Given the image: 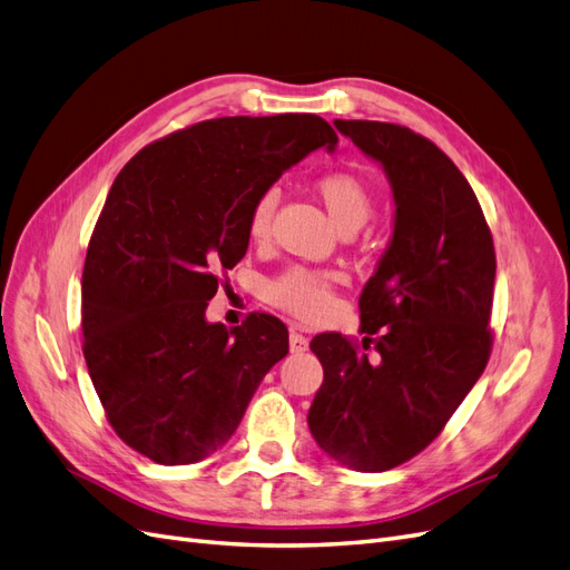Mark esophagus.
<instances>
[{
    "instance_id": "1",
    "label": "esophagus",
    "mask_w": 570,
    "mask_h": 570,
    "mask_svg": "<svg viewBox=\"0 0 570 570\" xmlns=\"http://www.w3.org/2000/svg\"><path fill=\"white\" fill-rule=\"evenodd\" d=\"M306 350H308V340H306L302 333L292 331V333H289V352H292V354H302V352H306Z\"/></svg>"
}]
</instances>
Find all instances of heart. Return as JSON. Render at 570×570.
<instances>
[{
    "label": "heart",
    "instance_id": "b5f03b06",
    "mask_svg": "<svg viewBox=\"0 0 570 570\" xmlns=\"http://www.w3.org/2000/svg\"><path fill=\"white\" fill-rule=\"evenodd\" d=\"M314 189L340 230L364 226L373 212L371 187L352 170H327L316 178ZM275 206L278 189L273 187L254 199L247 218L252 239H266ZM337 281L335 271L292 266L266 283V299L302 321H318L333 308Z\"/></svg>",
    "mask_w": 570,
    "mask_h": 570
}]
</instances>
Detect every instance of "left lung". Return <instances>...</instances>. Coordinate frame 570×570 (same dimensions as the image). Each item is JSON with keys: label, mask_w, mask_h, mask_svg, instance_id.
<instances>
[{"label": "left lung", "mask_w": 570, "mask_h": 570, "mask_svg": "<svg viewBox=\"0 0 570 570\" xmlns=\"http://www.w3.org/2000/svg\"><path fill=\"white\" fill-rule=\"evenodd\" d=\"M335 128L383 164L396 214L358 297L364 344L340 333L312 340L323 385L306 421L327 456L381 473L423 452L485 371L497 256L473 187L435 142L383 120Z\"/></svg>", "instance_id": "8db88e82"}]
</instances>
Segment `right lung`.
<instances>
[{
	"instance_id": "obj_1",
	"label": "right lung",
	"mask_w": 570,
	"mask_h": 570,
	"mask_svg": "<svg viewBox=\"0 0 570 570\" xmlns=\"http://www.w3.org/2000/svg\"><path fill=\"white\" fill-rule=\"evenodd\" d=\"M337 132L316 114L223 116L142 147L116 176L82 268V354L107 421L135 452H218L287 354L283 321L228 331L204 312L249 245L254 199Z\"/></svg>"
}]
</instances>
